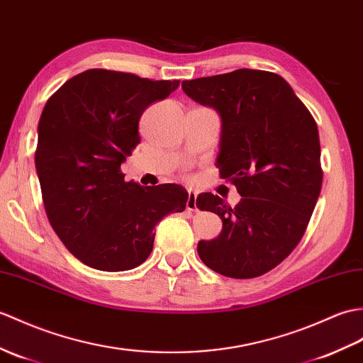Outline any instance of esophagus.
<instances>
[{
  "label": "esophagus",
  "mask_w": 363,
  "mask_h": 363,
  "mask_svg": "<svg viewBox=\"0 0 363 363\" xmlns=\"http://www.w3.org/2000/svg\"><path fill=\"white\" fill-rule=\"evenodd\" d=\"M185 208L189 210V212H196V193L189 190V198L187 202H185Z\"/></svg>",
  "instance_id": "obj_1"
}]
</instances>
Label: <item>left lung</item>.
Returning a JSON list of instances; mask_svg holds the SVG:
<instances>
[{"mask_svg": "<svg viewBox=\"0 0 363 363\" xmlns=\"http://www.w3.org/2000/svg\"><path fill=\"white\" fill-rule=\"evenodd\" d=\"M185 94L221 119L216 167L241 199L233 208L202 193L196 207L221 218L215 240L198 255L212 271L255 278L271 271L300 242L322 189L314 117L278 74L237 69L182 82Z\"/></svg>", "mask_w": 363, "mask_h": 363, "instance_id": "8db88e82", "label": "left lung"}]
</instances>
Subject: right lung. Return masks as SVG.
<instances>
[{
  "mask_svg": "<svg viewBox=\"0 0 363 363\" xmlns=\"http://www.w3.org/2000/svg\"><path fill=\"white\" fill-rule=\"evenodd\" d=\"M178 86L179 80L88 69L46 102L35 153L43 204L58 238L86 266L138 267L153 250L156 224L185 208L181 185L140 187L121 173L140 142L142 113Z\"/></svg>",
  "mask_w": 363,
  "mask_h": 363,
  "instance_id": "obj_1",
  "label": "right lung"
}]
</instances>
